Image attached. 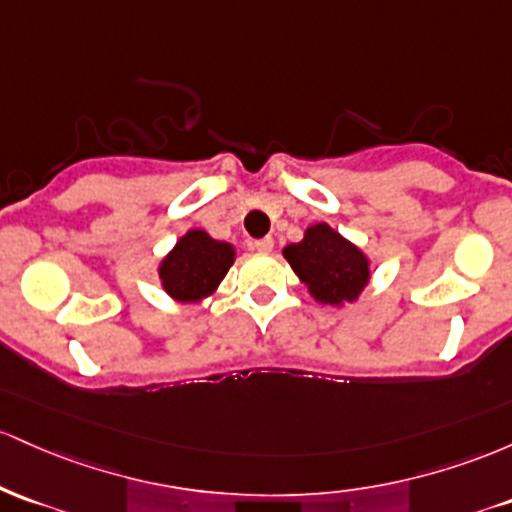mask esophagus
Listing matches in <instances>:
<instances>
[{
  "label": "esophagus",
  "instance_id": "obj_1",
  "mask_svg": "<svg viewBox=\"0 0 512 512\" xmlns=\"http://www.w3.org/2000/svg\"><path fill=\"white\" fill-rule=\"evenodd\" d=\"M254 246H256V251H261V254H268V251H273V239L271 237L256 239Z\"/></svg>",
  "mask_w": 512,
  "mask_h": 512
}]
</instances>
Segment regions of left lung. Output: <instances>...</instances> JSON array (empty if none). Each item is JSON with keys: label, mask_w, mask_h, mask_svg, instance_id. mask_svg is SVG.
Wrapping results in <instances>:
<instances>
[{"label": "left lung", "mask_w": 512, "mask_h": 512, "mask_svg": "<svg viewBox=\"0 0 512 512\" xmlns=\"http://www.w3.org/2000/svg\"><path fill=\"white\" fill-rule=\"evenodd\" d=\"M283 254L314 300L324 304L353 302L370 278L363 251L329 225L309 227L300 244H290Z\"/></svg>", "instance_id": "obj_1"}]
</instances>
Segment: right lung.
<instances>
[{"mask_svg":"<svg viewBox=\"0 0 512 512\" xmlns=\"http://www.w3.org/2000/svg\"><path fill=\"white\" fill-rule=\"evenodd\" d=\"M232 261L234 249L227 241H215L200 229H191L164 258L159 275L171 297L195 302L220 285Z\"/></svg>","mask_w":512,"mask_h":512,"instance_id":"obj_1","label":"right lung"}]
</instances>
